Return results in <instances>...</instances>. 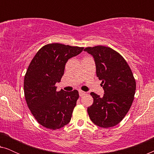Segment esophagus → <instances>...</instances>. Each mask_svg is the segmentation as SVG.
Masks as SVG:
<instances>
[{
	"label": "esophagus",
	"instance_id": "esophagus-1",
	"mask_svg": "<svg viewBox=\"0 0 154 154\" xmlns=\"http://www.w3.org/2000/svg\"><path fill=\"white\" fill-rule=\"evenodd\" d=\"M86 94V92L84 91H82V90H79V95L80 97H83Z\"/></svg>",
	"mask_w": 154,
	"mask_h": 154
}]
</instances>
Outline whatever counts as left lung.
I'll use <instances>...</instances> for the list:
<instances>
[{
    "label": "left lung",
    "instance_id": "obj_1",
    "mask_svg": "<svg viewBox=\"0 0 154 154\" xmlns=\"http://www.w3.org/2000/svg\"><path fill=\"white\" fill-rule=\"evenodd\" d=\"M84 51L93 56L96 73L102 81L104 96L91 92L93 104L88 108V115L95 125L111 128L119 124L130 110L136 90L132 70L119 52L103 45L88 47Z\"/></svg>",
    "mask_w": 154,
    "mask_h": 154
}]
</instances>
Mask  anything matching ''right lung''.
Listing matches in <instances>:
<instances>
[{"mask_svg":"<svg viewBox=\"0 0 154 154\" xmlns=\"http://www.w3.org/2000/svg\"><path fill=\"white\" fill-rule=\"evenodd\" d=\"M83 47L50 43L35 54L24 76V90L27 106L38 123L48 129L57 130L71 121L79 97L78 90L57 91L69 59Z\"/></svg>","mask_w":154,"mask_h":154,"instance_id":"add662e5","label":"right lung"}]
</instances>
